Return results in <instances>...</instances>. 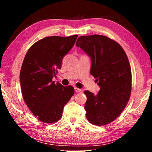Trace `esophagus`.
I'll list each match as a JSON object with an SVG mask.
<instances>
[{
  "instance_id": "obj_1",
  "label": "esophagus",
  "mask_w": 152,
  "mask_h": 152,
  "mask_svg": "<svg viewBox=\"0 0 152 152\" xmlns=\"http://www.w3.org/2000/svg\"><path fill=\"white\" fill-rule=\"evenodd\" d=\"M74 91H75L76 92H82L83 91H82V89H80L78 88H74Z\"/></svg>"
}]
</instances>
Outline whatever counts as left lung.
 Listing matches in <instances>:
<instances>
[{
  "label": "left lung",
  "mask_w": 152,
  "mask_h": 152,
  "mask_svg": "<svg viewBox=\"0 0 152 152\" xmlns=\"http://www.w3.org/2000/svg\"><path fill=\"white\" fill-rule=\"evenodd\" d=\"M91 59V74L100 86L96 95L86 91V117L92 124H109L119 116L132 91L129 61L121 46L100 35L81 36L76 42Z\"/></svg>",
  "instance_id": "8db88e82"
}]
</instances>
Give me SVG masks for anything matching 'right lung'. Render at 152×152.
Masks as SVG:
<instances>
[{"label": "right lung", "instance_id": "right-lung-1", "mask_svg": "<svg viewBox=\"0 0 152 152\" xmlns=\"http://www.w3.org/2000/svg\"><path fill=\"white\" fill-rule=\"evenodd\" d=\"M77 37L78 35L45 37L35 42L25 55L20 72L23 97L41 121L51 123L60 120L64 106L74 95L72 86L56 84L52 78Z\"/></svg>", "mask_w": 152, "mask_h": 152}]
</instances>
